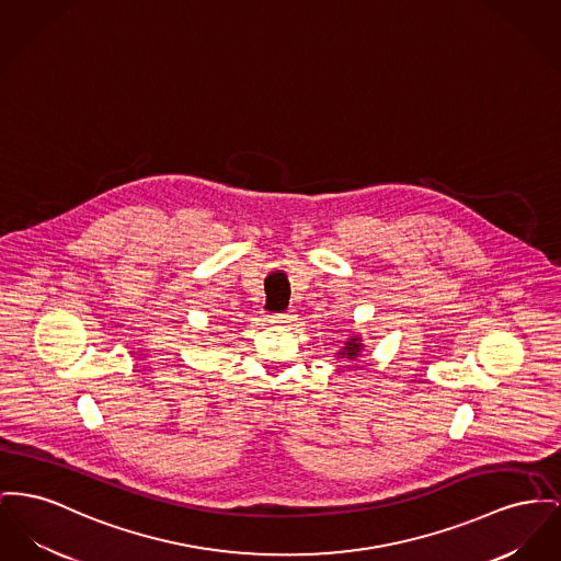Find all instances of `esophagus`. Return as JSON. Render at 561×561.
I'll return each mask as SVG.
<instances>
[{
	"label": "esophagus",
	"instance_id": "obj_1",
	"mask_svg": "<svg viewBox=\"0 0 561 561\" xmlns=\"http://www.w3.org/2000/svg\"><path fill=\"white\" fill-rule=\"evenodd\" d=\"M273 327H279V329H286V327H290L293 322H295V316L293 313H277V316H271V320H268Z\"/></svg>",
	"mask_w": 561,
	"mask_h": 561
}]
</instances>
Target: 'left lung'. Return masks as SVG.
<instances>
[{"label":"left lung","mask_w":561,"mask_h":561,"mask_svg":"<svg viewBox=\"0 0 561 561\" xmlns=\"http://www.w3.org/2000/svg\"><path fill=\"white\" fill-rule=\"evenodd\" d=\"M363 347V341H360V336H358V334H356V336H350V339L345 341V347L339 352V358H345V360H356V358L360 356Z\"/></svg>","instance_id":"8db88e82"}]
</instances>
